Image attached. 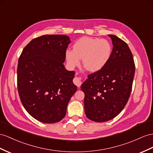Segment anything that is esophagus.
<instances>
[{
  "mask_svg": "<svg viewBox=\"0 0 153 153\" xmlns=\"http://www.w3.org/2000/svg\"><path fill=\"white\" fill-rule=\"evenodd\" d=\"M74 83L75 84L78 88H79V87H80V86H81V85L82 83V82L81 81L80 78L77 77H76L75 78H74Z\"/></svg>",
  "mask_w": 153,
  "mask_h": 153,
  "instance_id": "34e87169",
  "label": "esophagus"
}]
</instances>
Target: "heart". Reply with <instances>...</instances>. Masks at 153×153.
I'll return each mask as SVG.
<instances>
[{
  "mask_svg": "<svg viewBox=\"0 0 153 153\" xmlns=\"http://www.w3.org/2000/svg\"><path fill=\"white\" fill-rule=\"evenodd\" d=\"M112 52L111 43L107 39L97 37H82L72 46V50L65 52V59L70 68H73L79 64L91 72L103 69L110 60Z\"/></svg>",
  "mask_w": 153,
  "mask_h": 153,
  "instance_id": "heart-1",
  "label": "heart"
}]
</instances>
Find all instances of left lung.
<instances>
[{"label": "left lung", "mask_w": 153, "mask_h": 153, "mask_svg": "<svg viewBox=\"0 0 153 153\" xmlns=\"http://www.w3.org/2000/svg\"><path fill=\"white\" fill-rule=\"evenodd\" d=\"M112 42L110 60L98 72L90 74L81 86L85 93V112L89 120L105 122L118 115L130 96L135 65L125 42L108 35Z\"/></svg>", "instance_id": "left-lung-1"}]
</instances>
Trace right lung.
<instances>
[{"instance_id":"right-lung-1","label":"right lung","mask_w":153,"mask_h":153,"mask_svg":"<svg viewBox=\"0 0 153 153\" xmlns=\"http://www.w3.org/2000/svg\"><path fill=\"white\" fill-rule=\"evenodd\" d=\"M70 42L64 35L39 37L25 47L19 59V97L26 111L41 122L53 123L63 119L77 91L73 83L75 72L63 65Z\"/></svg>"}]
</instances>
